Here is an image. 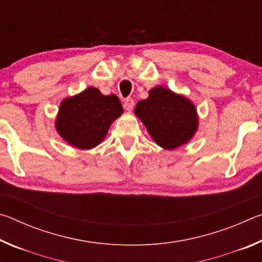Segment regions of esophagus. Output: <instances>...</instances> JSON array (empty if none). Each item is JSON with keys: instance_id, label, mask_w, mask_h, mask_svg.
<instances>
[{"instance_id": "obj_1", "label": "esophagus", "mask_w": 262, "mask_h": 262, "mask_svg": "<svg viewBox=\"0 0 262 262\" xmlns=\"http://www.w3.org/2000/svg\"><path fill=\"white\" fill-rule=\"evenodd\" d=\"M134 105H135L134 99L127 98V99L125 100V103H123V107H125L127 111H132L133 108H134Z\"/></svg>"}]
</instances>
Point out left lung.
<instances>
[{
	"label": "left lung",
	"instance_id": "1",
	"mask_svg": "<svg viewBox=\"0 0 262 262\" xmlns=\"http://www.w3.org/2000/svg\"><path fill=\"white\" fill-rule=\"evenodd\" d=\"M135 114L154 141L167 150L187 143L199 126L192 101L164 86L151 89L148 98L137 103Z\"/></svg>",
	"mask_w": 262,
	"mask_h": 262
}]
</instances>
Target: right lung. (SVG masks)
I'll return each mask as SVG.
<instances>
[{
    "label": "right lung",
    "mask_w": 262,
    "mask_h": 262,
    "mask_svg": "<svg viewBox=\"0 0 262 262\" xmlns=\"http://www.w3.org/2000/svg\"><path fill=\"white\" fill-rule=\"evenodd\" d=\"M122 112L117 96H104L98 89L90 86L62 100L55 128L73 147L89 150L104 141L110 126Z\"/></svg>",
    "instance_id": "obj_1"
}]
</instances>
